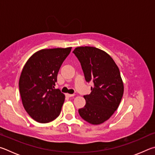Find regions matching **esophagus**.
<instances>
[{
  "label": "esophagus",
  "mask_w": 155,
  "mask_h": 155,
  "mask_svg": "<svg viewBox=\"0 0 155 155\" xmlns=\"http://www.w3.org/2000/svg\"><path fill=\"white\" fill-rule=\"evenodd\" d=\"M67 96L68 97H73L75 96V94H67Z\"/></svg>",
  "instance_id": "1"
}]
</instances>
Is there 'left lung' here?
Wrapping results in <instances>:
<instances>
[{"mask_svg":"<svg viewBox=\"0 0 155 155\" xmlns=\"http://www.w3.org/2000/svg\"><path fill=\"white\" fill-rule=\"evenodd\" d=\"M73 53L80 61L87 82L93 81L90 94L84 95L85 106L78 112L84 120L99 124L117 110L124 86L117 65L109 54L94 47H78Z\"/></svg>","mask_w":155,"mask_h":155,"instance_id":"obj_1","label":"left lung"}]
</instances>
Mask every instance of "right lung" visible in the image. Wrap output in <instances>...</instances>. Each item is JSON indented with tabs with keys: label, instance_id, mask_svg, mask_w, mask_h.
<instances>
[{
	"label": "right lung",
	"instance_id": "1",
	"mask_svg": "<svg viewBox=\"0 0 155 155\" xmlns=\"http://www.w3.org/2000/svg\"><path fill=\"white\" fill-rule=\"evenodd\" d=\"M71 50V48L39 50L24 65L19 80L21 101L26 112L38 123L52 121L61 113L64 94L54 86Z\"/></svg>",
	"mask_w": 155,
	"mask_h": 155
}]
</instances>
